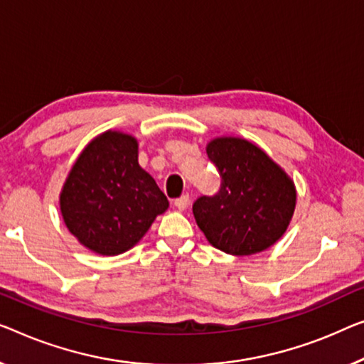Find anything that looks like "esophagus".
Returning <instances> with one entry per match:
<instances>
[{
	"mask_svg": "<svg viewBox=\"0 0 364 364\" xmlns=\"http://www.w3.org/2000/svg\"><path fill=\"white\" fill-rule=\"evenodd\" d=\"M173 204H175V208L178 210H184V209L188 208V204H189V196H188V194H184V196L173 200Z\"/></svg>",
	"mask_w": 364,
	"mask_h": 364,
	"instance_id": "1",
	"label": "esophagus"
}]
</instances>
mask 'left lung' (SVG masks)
Wrapping results in <instances>:
<instances>
[{
  "mask_svg": "<svg viewBox=\"0 0 364 364\" xmlns=\"http://www.w3.org/2000/svg\"><path fill=\"white\" fill-rule=\"evenodd\" d=\"M222 178L219 193L200 196L193 214L209 243L247 257L279 240L296 209L294 181L257 145L217 137L205 147Z\"/></svg>",
  "mask_w": 364,
  "mask_h": 364,
  "instance_id": "8db88e82",
  "label": "left lung"
}]
</instances>
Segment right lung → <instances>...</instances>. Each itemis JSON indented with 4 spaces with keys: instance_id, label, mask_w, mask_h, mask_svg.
Masks as SVG:
<instances>
[{
    "instance_id": "1",
    "label": "right lung",
    "mask_w": 364,
    "mask_h": 364,
    "mask_svg": "<svg viewBox=\"0 0 364 364\" xmlns=\"http://www.w3.org/2000/svg\"><path fill=\"white\" fill-rule=\"evenodd\" d=\"M166 209V196L139 165L137 140L119 130H106L86 145L60 193L67 229L106 257L130 250Z\"/></svg>"
}]
</instances>
